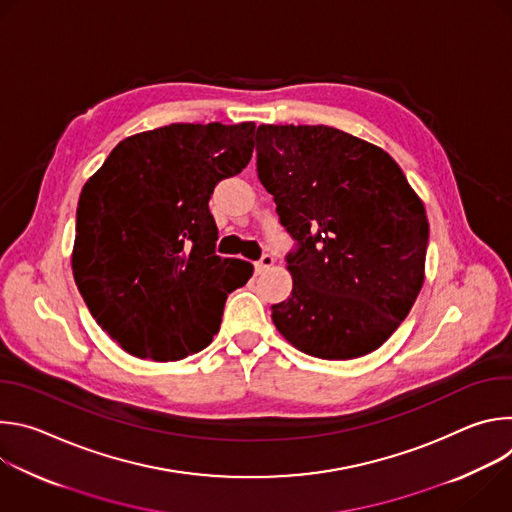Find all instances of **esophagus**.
Here are the masks:
<instances>
[{
	"instance_id": "esophagus-1",
	"label": "esophagus",
	"mask_w": 512,
	"mask_h": 512,
	"mask_svg": "<svg viewBox=\"0 0 512 512\" xmlns=\"http://www.w3.org/2000/svg\"><path fill=\"white\" fill-rule=\"evenodd\" d=\"M273 263H275L273 255L265 253V255H261V259L255 263V271H257V273H263V271H267V269H269Z\"/></svg>"
}]
</instances>
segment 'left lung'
<instances>
[{"instance_id":"obj_1","label":"left lung","mask_w":512,"mask_h":512,"mask_svg":"<svg viewBox=\"0 0 512 512\" xmlns=\"http://www.w3.org/2000/svg\"><path fill=\"white\" fill-rule=\"evenodd\" d=\"M257 176L296 249L275 328L326 360L377 350L423 285L429 223L397 162L328 125H259Z\"/></svg>"}]
</instances>
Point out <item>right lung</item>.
Segmentation results:
<instances>
[{"mask_svg": "<svg viewBox=\"0 0 512 512\" xmlns=\"http://www.w3.org/2000/svg\"><path fill=\"white\" fill-rule=\"evenodd\" d=\"M255 123H172L119 141L83 186L72 273L97 324L129 354L180 360L221 328L253 265L214 253V186L243 172Z\"/></svg>", "mask_w": 512, "mask_h": 512, "instance_id": "1", "label": "right lung"}]
</instances>
